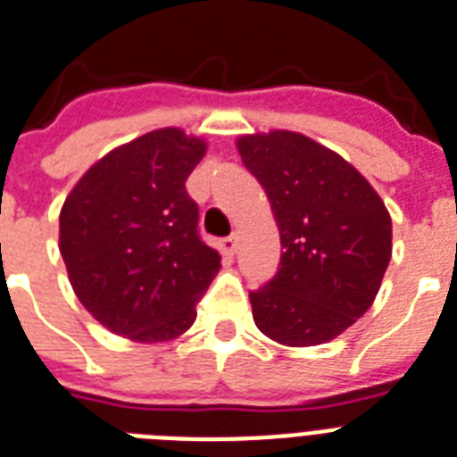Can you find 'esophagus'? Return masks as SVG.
Here are the masks:
<instances>
[{"mask_svg":"<svg viewBox=\"0 0 457 457\" xmlns=\"http://www.w3.org/2000/svg\"><path fill=\"white\" fill-rule=\"evenodd\" d=\"M220 251L228 258L235 256V253H237V237H225V239H220Z\"/></svg>","mask_w":457,"mask_h":457,"instance_id":"esophagus-1","label":"esophagus"}]
</instances>
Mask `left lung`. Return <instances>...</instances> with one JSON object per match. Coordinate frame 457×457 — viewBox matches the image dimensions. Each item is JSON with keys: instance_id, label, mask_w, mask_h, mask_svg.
I'll return each instance as SVG.
<instances>
[{"instance_id": "obj_1", "label": "left lung", "mask_w": 457, "mask_h": 457, "mask_svg": "<svg viewBox=\"0 0 457 457\" xmlns=\"http://www.w3.org/2000/svg\"><path fill=\"white\" fill-rule=\"evenodd\" d=\"M237 152L263 185L285 246L278 275L249 294L253 322L282 346L337 339L372 305L391 261L382 196L301 132L242 135Z\"/></svg>"}]
</instances>
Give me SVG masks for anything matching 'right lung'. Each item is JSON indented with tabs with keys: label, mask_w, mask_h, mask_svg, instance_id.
I'll return each instance as SVG.
<instances>
[{
	"label": "right lung",
	"mask_w": 457,
	"mask_h": 457,
	"mask_svg": "<svg viewBox=\"0 0 457 457\" xmlns=\"http://www.w3.org/2000/svg\"><path fill=\"white\" fill-rule=\"evenodd\" d=\"M206 139L158 128L111 149L63 201L59 249L85 311L139 344L172 341L194 325L220 253L196 232L185 179Z\"/></svg>",
	"instance_id": "add662e5"
}]
</instances>
